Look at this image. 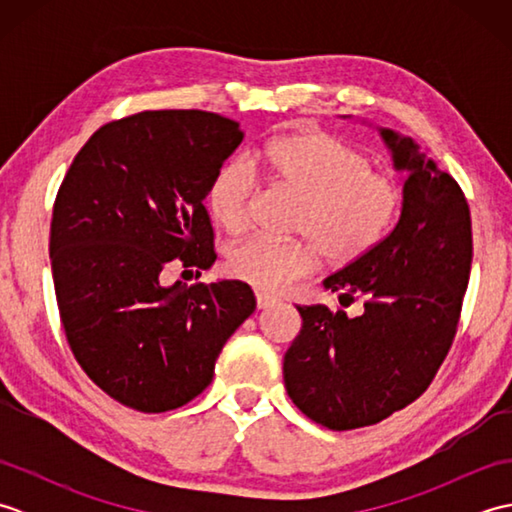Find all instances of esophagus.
Here are the masks:
<instances>
[{
    "label": "esophagus",
    "mask_w": 512,
    "mask_h": 512,
    "mask_svg": "<svg viewBox=\"0 0 512 512\" xmlns=\"http://www.w3.org/2000/svg\"><path fill=\"white\" fill-rule=\"evenodd\" d=\"M255 299H257V308H259V310L273 308L275 303H277V299H275V297H270V295H266V292H257Z\"/></svg>",
    "instance_id": "34e87169"
}]
</instances>
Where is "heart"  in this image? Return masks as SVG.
<instances>
[{
  "mask_svg": "<svg viewBox=\"0 0 512 512\" xmlns=\"http://www.w3.org/2000/svg\"><path fill=\"white\" fill-rule=\"evenodd\" d=\"M273 187L301 198L295 233L301 239L250 237L228 250V273L257 290L279 292L314 273L321 259L350 266L383 242L400 213L402 193L372 158L321 129L275 138L259 156ZM257 200L255 173L226 160L206 187V206L226 233H242Z\"/></svg>",
  "mask_w": 512,
  "mask_h": 512,
  "instance_id": "1",
  "label": "heart"
}]
</instances>
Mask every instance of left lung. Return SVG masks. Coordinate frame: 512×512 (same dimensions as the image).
<instances>
[{"label":"left lung","instance_id":"8db88e82","mask_svg":"<svg viewBox=\"0 0 512 512\" xmlns=\"http://www.w3.org/2000/svg\"><path fill=\"white\" fill-rule=\"evenodd\" d=\"M407 171L398 224L372 253L323 286L361 317L297 306L303 325L284 356V383L310 420L332 431L369 427L424 394L458 332L469 284L471 211L460 184L409 136L380 129Z\"/></svg>","mask_w":512,"mask_h":512}]
</instances>
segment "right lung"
<instances>
[{
  "label": "right lung",
  "mask_w": 512,
  "mask_h": 512,
  "mask_svg": "<svg viewBox=\"0 0 512 512\" xmlns=\"http://www.w3.org/2000/svg\"><path fill=\"white\" fill-rule=\"evenodd\" d=\"M242 138L213 112H140L94 132L61 182L50 259L65 339L92 383L129 409L162 413L202 394L255 312L244 281L160 284L173 259L198 275L213 266L202 202Z\"/></svg>",
  "instance_id": "add662e5"
}]
</instances>
